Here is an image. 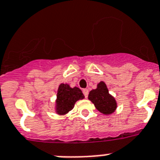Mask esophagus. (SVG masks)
Here are the masks:
<instances>
[{"instance_id":"34e87169","label":"esophagus","mask_w":160,"mask_h":160,"mask_svg":"<svg viewBox=\"0 0 160 160\" xmlns=\"http://www.w3.org/2000/svg\"><path fill=\"white\" fill-rule=\"evenodd\" d=\"M83 93H84L85 98H87V97H88V90L87 89V88H85V89H83Z\"/></svg>"}]
</instances>
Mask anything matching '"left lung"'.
Here are the masks:
<instances>
[{"label":"left lung","mask_w":160,"mask_h":160,"mask_svg":"<svg viewBox=\"0 0 160 160\" xmlns=\"http://www.w3.org/2000/svg\"><path fill=\"white\" fill-rule=\"evenodd\" d=\"M88 100L94 104L96 109L100 113L105 115L113 113L118 107L116 100L109 93L106 84L103 81L97 84L96 89L89 92Z\"/></svg>","instance_id":"1"}]
</instances>
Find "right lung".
<instances>
[{
  "instance_id": "add662e5",
  "label": "right lung",
  "mask_w": 160,
  "mask_h": 160,
  "mask_svg": "<svg viewBox=\"0 0 160 160\" xmlns=\"http://www.w3.org/2000/svg\"><path fill=\"white\" fill-rule=\"evenodd\" d=\"M84 98L81 90L77 87L72 88L68 84H59L55 100V112L57 114L63 116L72 110L75 104L79 100Z\"/></svg>"
}]
</instances>
